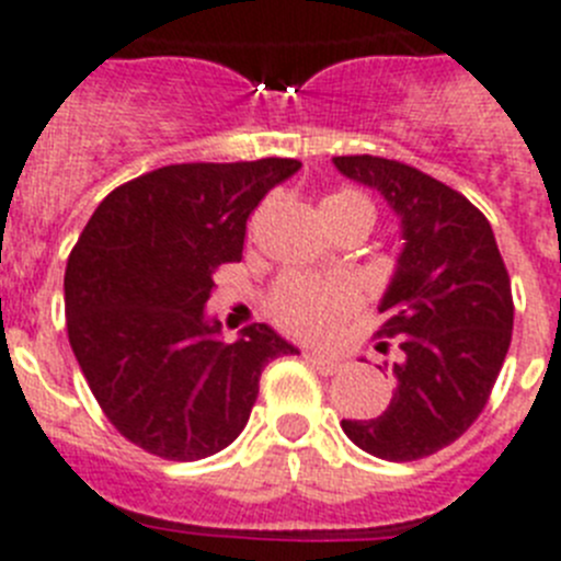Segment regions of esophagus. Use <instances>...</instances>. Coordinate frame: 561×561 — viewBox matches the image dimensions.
<instances>
[{
    "label": "esophagus",
    "instance_id": "esophagus-1",
    "mask_svg": "<svg viewBox=\"0 0 561 561\" xmlns=\"http://www.w3.org/2000/svg\"><path fill=\"white\" fill-rule=\"evenodd\" d=\"M305 362H308L313 369H319L321 375H333L341 369L339 358H330V355H321V353H308L305 355Z\"/></svg>",
    "mask_w": 561,
    "mask_h": 561
}]
</instances>
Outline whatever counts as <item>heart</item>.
Wrapping results in <instances>:
<instances>
[{
    "label": "heart",
    "mask_w": 561,
    "mask_h": 561,
    "mask_svg": "<svg viewBox=\"0 0 561 561\" xmlns=\"http://www.w3.org/2000/svg\"><path fill=\"white\" fill-rule=\"evenodd\" d=\"M324 203H339V206L369 208V199L358 192H339ZM362 305V294L350 276H285L276 282L274 294L267 299V310L274 321L287 333L301 335V339H324L333 333L341 321L353 316Z\"/></svg>",
    "instance_id": "obj_1"
}]
</instances>
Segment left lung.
Masks as SVG:
<instances>
[{"instance_id":"obj_1","label":"left lung","mask_w":561,"mask_h":561,"mask_svg":"<svg viewBox=\"0 0 561 561\" xmlns=\"http://www.w3.org/2000/svg\"><path fill=\"white\" fill-rule=\"evenodd\" d=\"M333 163L387 199L403 237L378 305V335L398 347L396 392L378 417L341 428L367 455L421 460L455 443L489 401L514 330L508 271L483 211L446 183L373 154Z\"/></svg>"}]
</instances>
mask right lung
Segmentation results:
<instances>
[{"mask_svg":"<svg viewBox=\"0 0 561 561\" xmlns=\"http://www.w3.org/2000/svg\"><path fill=\"white\" fill-rule=\"evenodd\" d=\"M299 160L178 163L101 199L65 271L67 335L104 415L165 460L240 437L267 362L299 350L267 324L233 344L208 319L214 271L242 260L245 222Z\"/></svg>","mask_w":561,"mask_h":561,"instance_id":"1","label":"right lung"}]
</instances>
